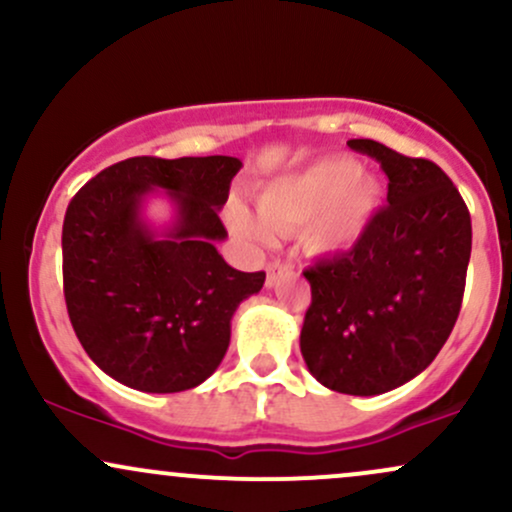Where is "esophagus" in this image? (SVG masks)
<instances>
[{
  "mask_svg": "<svg viewBox=\"0 0 512 512\" xmlns=\"http://www.w3.org/2000/svg\"><path fill=\"white\" fill-rule=\"evenodd\" d=\"M289 272H291L289 264H281V262H272V264H269V267H267V289H274L276 281H279L281 276L289 274Z\"/></svg>",
  "mask_w": 512,
  "mask_h": 512,
  "instance_id": "obj_1",
  "label": "esophagus"
}]
</instances>
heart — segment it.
<instances>
[{"label":"heart","mask_w":512,"mask_h":512,"mask_svg":"<svg viewBox=\"0 0 512 512\" xmlns=\"http://www.w3.org/2000/svg\"><path fill=\"white\" fill-rule=\"evenodd\" d=\"M380 199L383 187L373 175L361 173L358 161L332 156L269 182L257 195L260 219L240 204H231L228 221L238 236L257 243L269 240L272 233L301 231L308 252L339 255L361 243Z\"/></svg>","instance_id":"obj_1"}]
</instances>
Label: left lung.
Returning a JSON list of instances; mask_svg holds the SVG:
<instances>
[{
    "label": "left lung",
    "mask_w": 512,
    "mask_h": 512,
    "mask_svg": "<svg viewBox=\"0 0 512 512\" xmlns=\"http://www.w3.org/2000/svg\"><path fill=\"white\" fill-rule=\"evenodd\" d=\"M346 144L385 170L387 207L356 248L303 272L313 303L301 354L317 383L373 397L416 378L448 342L472 255V219L433 161L373 139Z\"/></svg>",
    "instance_id": "obj_1"
}]
</instances>
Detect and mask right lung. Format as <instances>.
<instances>
[{"label":"right lung","instance_id":"add662e5","mask_svg":"<svg viewBox=\"0 0 512 512\" xmlns=\"http://www.w3.org/2000/svg\"><path fill=\"white\" fill-rule=\"evenodd\" d=\"M233 156H134L88 180L64 214L62 274L72 327L91 361L139 392L202 385L231 344V320L264 272H238L216 250ZM164 190L176 214L145 221Z\"/></svg>","mask_w":512,"mask_h":512}]
</instances>
